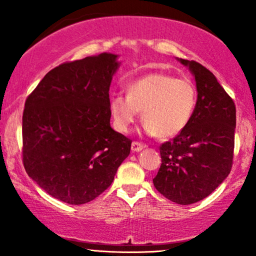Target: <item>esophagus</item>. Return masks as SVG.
Wrapping results in <instances>:
<instances>
[{
    "mask_svg": "<svg viewBox=\"0 0 256 256\" xmlns=\"http://www.w3.org/2000/svg\"><path fill=\"white\" fill-rule=\"evenodd\" d=\"M143 148H146V146L143 144V143L132 142V144H131V150L132 152H140Z\"/></svg>",
    "mask_w": 256,
    "mask_h": 256,
    "instance_id": "1",
    "label": "esophagus"
}]
</instances>
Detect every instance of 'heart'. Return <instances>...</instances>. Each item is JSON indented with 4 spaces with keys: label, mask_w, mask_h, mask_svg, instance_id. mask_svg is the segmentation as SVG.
Returning <instances> with one entry per match:
<instances>
[{
    "label": "heart",
    "mask_w": 256,
    "mask_h": 256,
    "mask_svg": "<svg viewBox=\"0 0 256 256\" xmlns=\"http://www.w3.org/2000/svg\"><path fill=\"white\" fill-rule=\"evenodd\" d=\"M196 107V89L189 79L150 73L128 84V95L113 96L110 110L114 128L128 132L140 110L148 134L174 137L186 128Z\"/></svg>",
    "instance_id": "obj_1"
}]
</instances>
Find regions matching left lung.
<instances>
[{
    "mask_svg": "<svg viewBox=\"0 0 256 256\" xmlns=\"http://www.w3.org/2000/svg\"><path fill=\"white\" fill-rule=\"evenodd\" d=\"M178 61L195 77L198 101L186 128L161 144L152 183L170 201L192 204L210 195L231 171L236 107L210 70L196 61Z\"/></svg>",
    "mask_w": 256,
    "mask_h": 256,
    "instance_id": "left-lung-1",
    "label": "left lung"
}]
</instances>
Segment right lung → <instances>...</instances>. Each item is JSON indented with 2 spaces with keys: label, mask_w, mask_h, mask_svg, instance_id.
Masks as SVG:
<instances>
[{
  "label": "right lung",
  "mask_w": 256,
  "mask_h": 256,
  "mask_svg": "<svg viewBox=\"0 0 256 256\" xmlns=\"http://www.w3.org/2000/svg\"><path fill=\"white\" fill-rule=\"evenodd\" d=\"M118 55L102 52L46 73L25 102L22 162L52 198L92 201L114 180L131 140L110 128V86Z\"/></svg>",
  "instance_id": "add662e5"
}]
</instances>
